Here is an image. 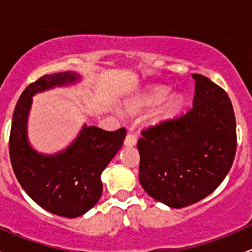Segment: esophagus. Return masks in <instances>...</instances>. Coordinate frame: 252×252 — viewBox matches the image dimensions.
I'll use <instances>...</instances> for the list:
<instances>
[{
	"label": "esophagus",
	"mask_w": 252,
	"mask_h": 252,
	"mask_svg": "<svg viewBox=\"0 0 252 252\" xmlns=\"http://www.w3.org/2000/svg\"><path fill=\"white\" fill-rule=\"evenodd\" d=\"M124 145L126 146H135L136 145V136L134 134H128L124 139Z\"/></svg>",
	"instance_id": "1"
}]
</instances>
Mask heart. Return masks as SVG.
<instances>
[{
  "instance_id": "1",
  "label": "heart",
  "mask_w": 252,
  "mask_h": 252,
  "mask_svg": "<svg viewBox=\"0 0 252 252\" xmlns=\"http://www.w3.org/2000/svg\"><path fill=\"white\" fill-rule=\"evenodd\" d=\"M169 95H171V91L167 88H163V86H154V88L149 89L147 91L142 93L140 96L135 97L134 100L129 101L126 107H128V111L131 112V113L150 110V108H154L156 106L161 105L163 101H165L169 97ZM183 106H184V100H183L182 96L172 95L169 100L166 101V103H164L163 107H162L161 117L162 118L173 117L183 110Z\"/></svg>"
}]
</instances>
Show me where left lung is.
Here are the masks:
<instances>
[{
	"instance_id": "left-lung-1",
	"label": "left lung",
	"mask_w": 252,
	"mask_h": 252,
	"mask_svg": "<svg viewBox=\"0 0 252 252\" xmlns=\"http://www.w3.org/2000/svg\"><path fill=\"white\" fill-rule=\"evenodd\" d=\"M195 95L187 113L142 130L139 180L157 201L182 208L215 191L232 168L236 126L227 93L192 74Z\"/></svg>"
}]
</instances>
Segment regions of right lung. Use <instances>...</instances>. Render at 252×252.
<instances>
[{"mask_svg":"<svg viewBox=\"0 0 252 252\" xmlns=\"http://www.w3.org/2000/svg\"><path fill=\"white\" fill-rule=\"evenodd\" d=\"M75 72L44 75L30 84L18 100L12 118L9 156L18 182L40 207L61 217L75 218L97 204L102 194L101 174L123 145L124 128L107 131L84 124L64 150L41 154L28 139L32 96L78 83Z\"/></svg>","mask_w":252,"mask_h":252,"instance_id":"add662e5","label":"right lung"}]
</instances>
